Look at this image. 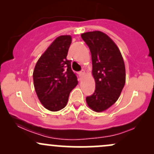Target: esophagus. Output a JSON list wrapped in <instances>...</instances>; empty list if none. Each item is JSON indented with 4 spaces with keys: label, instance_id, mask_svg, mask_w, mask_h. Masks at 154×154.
<instances>
[{
    "label": "esophagus",
    "instance_id": "1",
    "mask_svg": "<svg viewBox=\"0 0 154 154\" xmlns=\"http://www.w3.org/2000/svg\"><path fill=\"white\" fill-rule=\"evenodd\" d=\"M79 78H80V80H82V79H83L84 76V71H81V72H79Z\"/></svg>",
    "mask_w": 154,
    "mask_h": 154
}]
</instances>
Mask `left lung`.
<instances>
[{"label":"left lung","mask_w":154,"mask_h":154,"mask_svg":"<svg viewBox=\"0 0 154 154\" xmlns=\"http://www.w3.org/2000/svg\"><path fill=\"white\" fill-rule=\"evenodd\" d=\"M92 55V75L95 90L86 97L91 109L100 112L113 105L120 97L125 83V68L123 57L116 44L99 31L82 34Z\"/></svg>","instance_id":"obj_1"}]
</instances>
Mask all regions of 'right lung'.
I'll return each instance as SVG.
<instances>
[{
    "label": "right lung",
    "instance_id": "1",
    "mask_svg": "<svg viewBox=\"0 0 154 154\" xmlns=\"http://www.w3.org/2000/svg\"><path fill=\"white\" fill-rule=\"evenodd\" d=\"M71 42L70 35L57 37L37 61L33 72L38 98L52 112L65 107L70 92L78 84L70 61L67 59Z\"/></svg>",
    "mask_w": 154,
    "mask_h": 154
}]
</instances>
